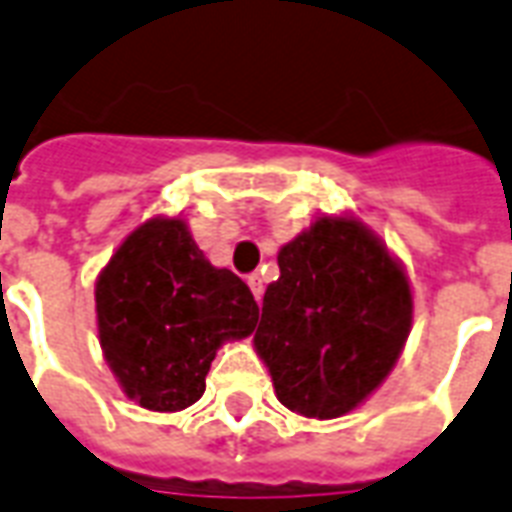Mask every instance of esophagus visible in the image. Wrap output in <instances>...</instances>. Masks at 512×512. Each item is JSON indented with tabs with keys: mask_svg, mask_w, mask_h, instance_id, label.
<instances>
[{
	"mask_svg": "<svg viewBox=\"0 0 512 512\" xmlns=\"http://www.w3.org/2000/svg\"><path fill=\"white\" fill-rule=\"evenodd\" d=\"M248 288L256 296V301H261V293H264V280L259 275H248Z\"/></svg>",
	"mask_w": 512,
	"mask_h": 512,
	"instance_id": "obj_1",
	"label": "esophagus"
}]
</instances>
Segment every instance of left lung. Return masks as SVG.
<instances>
[{
	"label": "left lung",
	"instance_id": "obj_1",
	"mask_svg": "<svg viewBox=\"0 0 512 512\" xmlns=\"http://www.w3.org/2000/svg\"><path fill=\"white\" fill-rule=\"evenodd\" d=\"M277 264L253 336L277 400L307 419L344 417L403 352L414 318L406 272L355 216H320Z\"/></svg>",
	"mask_w": 512,
	"mask_h": 512
}]
</instances>
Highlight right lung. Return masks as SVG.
I'll return each instance as SVG.
<instances>
[{"instance_id":"1","label":"right lung","mask_w":512,"mask_h":512,"mask_svg":"<svg viewBox=\"0 0 512 512\" xmlns=\"http://www.w3.org/2000/svg\"><path fill=\"white\" fill-rule=\"evenodd\" d=\"M104 358L122 392L149 411H181L205 392L224 342L253 334L251 288L213 267L184 219L144 221L95 280Z\"/></svg>"}]
</instances>
